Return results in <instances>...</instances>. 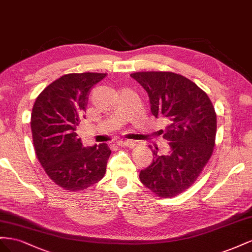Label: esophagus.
<instances>
[{
  "instance_id": "obj_1",
  "label": "esophagus",
  "mask_w": 252,
  "mask_h": 252,
  "mask_svg": "<svg viewBox=\"0 0 252 252\" xmlns=\"http://www.w3.org/2000/svg\"><path fill=\"white\" fill-rule=\"evenodd\" d=\"M117 143L121 147H126V148H133L135 146L134 141H128V140H120Z\"/></svg>"
}]
</instances>
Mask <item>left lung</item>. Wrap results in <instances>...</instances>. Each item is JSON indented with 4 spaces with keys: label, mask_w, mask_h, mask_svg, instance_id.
Returning <instances> with one entry per match:
<instances>
[{
    "label": "left lung",
    "mask_w": 252,
    "mask_h": 252,
    "mask_svg": "<svg viewBox=\"0 0 252 252\" xmlns=\"http://www.w3.org/2000/svg\"><path fill=\"white\" fill-rule=\"evenodd\" d=\"M149 95L151 113L164 118L166 155L155 156L139 173L140 182L157 196L174 197L195 183L215 146L217 114L210 98L193 81L171 71L131 74ZM151 149V147H150Z\"/></svg>",
    "instance_id": "obj_1"
}]
</instances>
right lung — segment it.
Returning a JSON list of instances; mask_svg holds the SVG:
<instances>
[{"instance_id":"right-lung-1","label":"right lung","mask_w":252,"mask_h":252,"mask_svg":"<svg viewBox=\"0 0 252 252\" xmlns=\"http://www.w3.org/2000/svg\"><path fill=\"white\" fill-rule=\"evenodd\" d=\"M105 76L64 75L46 86L34 101L31 119L34 152L48 177L64 190H85L105 174L109 146L85 148L76 133L91 89Z\"/></svg>"}]
</instances>
